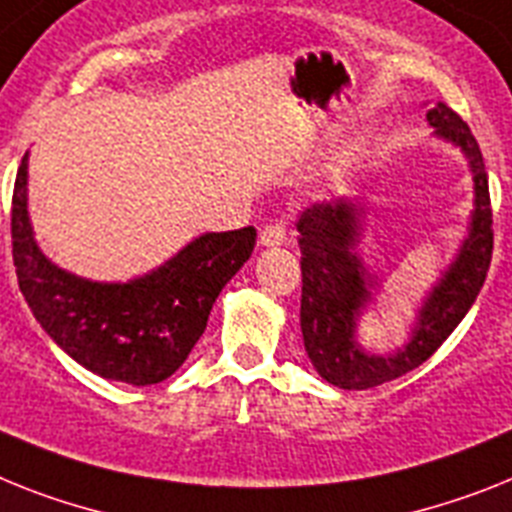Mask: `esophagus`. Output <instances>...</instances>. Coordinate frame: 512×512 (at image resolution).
<instances>
[{
    "label": "esophagus",
    "instance_id": "esophagus-1",
    "mask_svg": "<svg viewBox=\"0 0 512 512\" xmlns=\"http://www.w3.org/2000/svg\"><path fill=\"white\" fill-rule=\"evenodd\" d=\"M286 239H289L286 226L278 221L270 223V226H265V229L260 231V244H263V247H278V244H286Z\"/></svg>",
    "mask_w": 512,
    "mask_h": 512
}]
</instances>
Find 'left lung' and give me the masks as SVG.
I'll use <instances>...</instances> for the list:
<instances>
[{"mask_svg":"<svg viewBox=\"0 0 512 512\" xmlns=\"http://www.w3.org/2000/svg\"><path fill=\"white\" fill-rule=\"evenodd\" d=\"M435 135L466 153L474 174V213L461 252L424 299L411 341L390 356H375L356 343V320L372 299L375 278L354 252L359 242V208L341 197L315 203L296 221L302 249V336L307 356L322 380L343 390L377 388L406 375L440 349L482 291L492 263L495 231L482 150L468 124L450 106L427 111Z\"/></svg>","mask_w":512,"mask_h":512,"instance_id":"1","label":"left lung"}]
</instances>
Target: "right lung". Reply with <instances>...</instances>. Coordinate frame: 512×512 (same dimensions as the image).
<instances>
[{"instance_id":"add662e5","label":"right lung","mask_w":512,"mask_h":512,"mask_svg":"<svg viewBox=\"0 0 512 512\" xmlns=\"http://www.w3.org/2000/svg\"><path fill=\"white\" fill-rule=\"evenodd\" d=\"M28 153L12 192V260L25 302L59 349L106 380L156 385L190 356L218 294L255 249V226L203 234L153 273L98 283L57 268L28 221Z\"/></svg>"}]
</instances>
